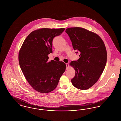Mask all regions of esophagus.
Returning <instances> with one entry per match:
<instances>
[{"label":"esophagus","instance_id":"obj_1","mask_svg":"<svg viewBox=\"0 0 121 121\" xmlns=\"http://www.w3.org/2000/svg\"><path fill=\"white\" fill-rule=\"evenodd\" d=\"M66 69L67 70V69H69V63H66Z\"/></svg>","mask_w":121,"mask_h":121}]
</instances>
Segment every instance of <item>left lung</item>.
<instances>
[{
    "mask_svg": "<svg viewBox=\"0 0 121 121\" xmlns=\"http://www.w3.org/2000/svg\"><path fill=\"white\" fill-rule=\"evenodd\" d=\"M65 32L74 50L80 52V58L70 63L75 71L71 82L75 87L86 90L96 83L105 69L107 59L106 47L98 35L86 29L69 28Z\"/></svg>",
    "mask_w": 121,
    "mask_h": 121,
    "instance_id": "8db88e82",
    "label": "left lung"
}]
</instances>
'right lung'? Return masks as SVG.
<instances>
[{
    "mask_svg": "<svg viewBox=\"0 0 121 121\" xmlns=\"http://www.w3.org/2000/svg\"><path fill=\"white\" fill-rule=\"evenodd\" d=\"M64 28H42L32 32L24 40L18 53L20 68L27 81L37 91L51 92L58 85L66 69L62 61L48 62L52 52L53 39L61 35Z\"/></svg>",
    "mask_w": 121,
    "mask_h": 121,
    "instance_id": "add662e5",
    "label": "right lung"
}]
</instances>
